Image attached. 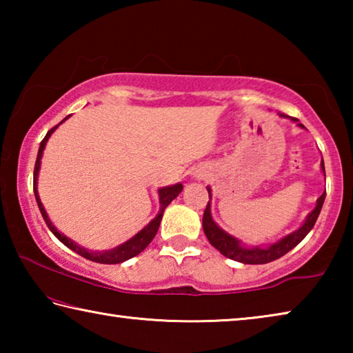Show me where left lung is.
Returning <instances> with one entry per match:
<instances>
[{
  "label": "left lung",
  "mask_w": 353,
  "mask_h": 353,
  "mask_svg": "<svg viewBox=\"0 0 353 353\" xmlns=\"http://www.w3.org/2000/svg\"><path fill=\"white\" fill-rule=\"evenodd\" d=\"M280 117L286 118L285 113H282ZM292 119H294V121H299L297 118H292ZM299 126L303 128V124L299 123ZM322 171L325 172L324 162H322ZM207 190H208V196H210L212 194L210 188H207ZM324 199H325V193H322L321 198L318 199V204H316V207H314V210L308 214L305 224H303L301 229L292 232L291 235L285 236L283 240H280L279 243L272 244L271 248H266V249L243 248L240 241L235 240L234 236L227 235L224 230H221L216 225V223L212 219L210 202L207 204L204 216H202V227H204L205 236L208 238V241H210L212 246L216 248L221 254L227 256V259L240 261V263H246V265H263V263H270V261L280 259V256H283L286 252H290L292 248H296L297 244L308 235V232L313 229L316 219H318V216H319L322 204H324Z\"/></svg>",
  "instance_id": "obj_1"
}]
</instances>
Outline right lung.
Instances as JSON below:
<instances>
[{"mask_svg": "<svg viewBox=\"0 0 353 353\" xmlns=\"http://www.w3.org/2000/svg\"><path fill=\"white\" fill-rule=\"evenodd\" d=\"M67 118H65V119H67ZM65 119H63V121H65ZM57 126H59V124H57ZM57 126H54L52 129L48 130V134L45 135V139L41 140L40 148H39V154H37V160H35V168H34V194H35V199H37V205L40 208V213H41V216H43V219H45L48 229H50L52 234H54L59 238V240H61L65 244V246L70 248L71 250H74L76 254H79L81 256H83V259H87V260H90V261L104 263V265H117V263L126 261L129 259H132V256L139 255L140 252H143V250L146 249L148 244L152 241V238L155 236V234H157L160 221H162V216H163V210H165L166 207H168L170 202L174 199V198H177L179 193H181L182 188H183L182 183L172 185V187H166V188H162V190L159 191V196H160V212H159L157 216H155L151 221V223H149L145 227V229L140 230L139 234H137L134 238H130L129 241L121 244V246H118V248L112 249V250H105V252H92V250H87V249H83L81 246H77L74 241H71L70 238H67L63 234H61V232H59L56 227L52 225L50 218H48V214L45 212L43 205H41L40 198H39V193H37V176H39V170H40L41 154H43V149H45V145H46L48 139H50V135L54 132Z\"/></svg>", "mask_w": 353, "mask_h": 353, "instance_id": "right-lung-1", "label": "right lung"}]
</instances>
